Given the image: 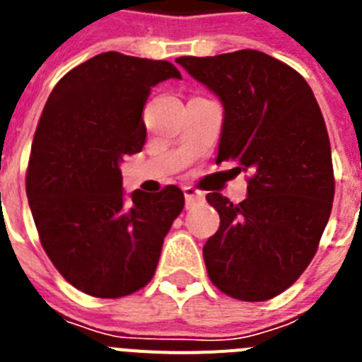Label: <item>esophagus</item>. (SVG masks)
I'll return each instance as SVG.
<instances>
[{
  "mask_svg": "<svg viewBox=\"0 0 362 362\" xmlns=\"http://www.w3.org/2000/svg\"><path fill=\"white\" fill-rule=\"evenodd\" d=\"M183 192H185V199H187V204H192V203H196V201L204 199L203 192L196 190L194 187H185Z\"/></svg>",
  "mask_w": 362,
  "mask_h": 362,
  "instance_id": "1",
  "label": "esophagus"
}]
</instances>
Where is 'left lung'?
<instances>
[{"label": "left lung", "mask_w": 362, "mask_h": 362, "mask_svg": "<svg viewBox=\"0 0 362 362\" xmlns=\"http://www.w3.org/2000/svg\"><path fill=\"white\" fill-rule=\"evenodd\" d=\"M225 108L217 163L248 172L239 204L206 201L219 230L203 246L209 277L239 300H268L292 286L317 252L334 203L332 150L321 108L292 66L259 50L177 57Z\"/></svg>", "instance_id": "1"}]
</instances>
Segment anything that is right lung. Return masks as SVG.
Instances as JSON below:
<instances>
[{
    "instance_id": "obj_1",
    "label": "right lung",
    "mask_w": 362,
    "mask_h": 362,
    "mask_svg": "<svg viewBox=\"0 0 362 362\" xmlns=\"http://www.w3.org/2000/svg\"><path fill=\"white\" fill-rule=\"evenodd\" d=\"M170 78L181 74L168 62L98 54L59 79L40 117L27 168L30 212L54 267L88 296L143 288L185 206L174 185L127 201L119 168L145 145L152 86Z\"/></svg>"
}]
</instances>
